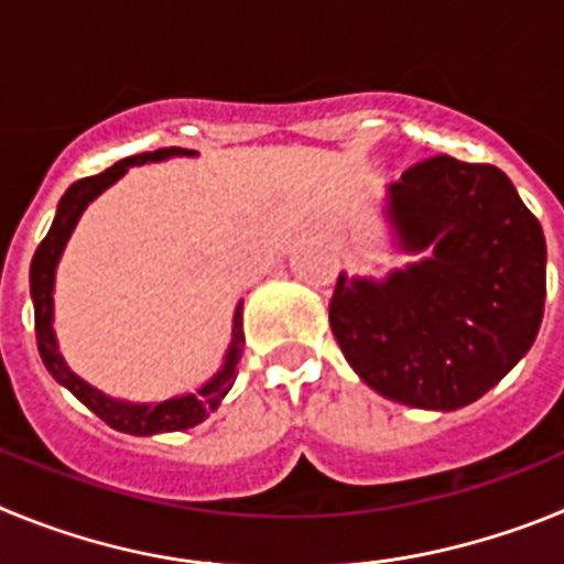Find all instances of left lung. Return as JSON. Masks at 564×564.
Segmentation results:
<instances>
[{
    "mask_svg": "<svg viewBox=\"0 0 564 564\" xmlns=\"http://www.w3.org/2000/svg\"><path fill=\"white\" fill-rule=\"evenodd\" d=\"M392 242L415 262L338 273L330 327L370 390L455 412L531 350L545 311V237L497 166L435 154L387 186Z\"/></svg>",
    "mask_w": 564,
    "mask_h": 564,
    "instance_id": "1",
    "label": "left lung"
}]
</instances>
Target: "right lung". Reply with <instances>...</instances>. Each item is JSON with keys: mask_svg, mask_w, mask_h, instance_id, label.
<instances>
[{"mask_svg": "<svg viewBox=\"0 0 564 564\" xmlns=\"http://www.w3.org/2000/svg\"><path fill=\"white\" fill-rule=\"evenodd\" d=\"M194 154L197 152L181 147L132 154V158H123V161H118L115 166H109L107 172L76 181L67 192H64L62 200H58L53 226H50L47 237L42 239V246L36 248V253H33V262H30V296H33V311H36V344L39 352H42L44 367H47L50 376L56 378L62 387H67L89 412H96L104 423H109V426L118 432H127V435L149 437L161 435V432L192 430V426L206 421V417L220 406L223 398H226L228 390L234 387L237 364L239 356H242V344H246V333H242V302L234 307L231 341H228V350L226 356H223V367L214 372L203 387H197L194 392H183V395H172L166 398V401H123V398H112L107 395V392L96 390L93 383H87L82 376H76V372L67 367L62 352H58L56 330H53L56 268L64 248H67V239L73 237L78 220H82L84 208L96 200L98 194L107 192L112 183L121 181L123 174H127V169L143 166V163H161L169 161V158H194Z\"/></svg>", "mask_w": 564, "mask_h": 564, "instance_id": "right-lung-1", "label": "right lung"}]
</instances>
